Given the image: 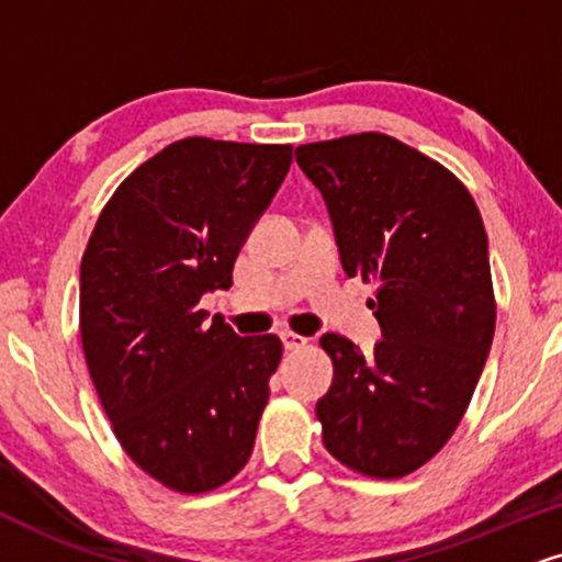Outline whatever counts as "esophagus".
I'll return each mask as SVG.
<instances>
[{
  "instance_id": "esophagus-1",
  "label": "esophagus",
  "mask_w": 562,
  "mask_h": 562,
  "mask_svg": "<svg viewBox=\"0 0 562 562\" xmlns=\"http://www.w3.org/2000/svg\"><path fill=\"white\" fill-rule=\"evenodd\" d=\"M281 341H283V346H286L289 351L307 346V338L300 336V334H294V330H281Z\"/></svg>"
}]
</instances>
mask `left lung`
Returning <instances> with one entry per match:
<instances>
[{
  "instance_id": "1",
  "label": "left lung",
  "mask_w": 562,
  "mask_h": 562,
  "mask_svg": "<svg viewBox=\"0 0 562 562\" xmlns=\"http://www.w3.org/2000/svg\"><path fill=\"white\" fill-rule=\"evenodd\" d=\"M296 164L328 205L349 279L375 281L383 341L325 334L317 401L328 453L375 480L417 472L456 432L495 336L487 234L446 166L383 133L307 143Z\"/></svg>"
}]
</instances>
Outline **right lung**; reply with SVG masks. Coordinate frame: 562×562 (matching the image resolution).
I'll use <instances>...</instances> for the list:
<instances>
[{
	"mask_svg": "<svg viewBox=\"0 0 562 562\" xmlns=\"http://www.w3.org/2000/svg\"><path fill=\"white\" fill-rule=\"evenodd\" d=\"M289 166L292 145H166L116 187L82 255L90 380L130 459L177 493H211L252 453L281 338L207 323L200 300L232 286Z\"/></svg>",
	"mask_w": 562,
	"mask_h": 562,
	"instance_id": "add662e5",
	"label": "right lung"
}]
</instances>
